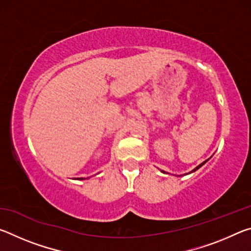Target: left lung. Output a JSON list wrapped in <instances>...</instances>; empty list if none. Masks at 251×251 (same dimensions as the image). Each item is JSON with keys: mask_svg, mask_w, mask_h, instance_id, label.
<instances>
[{"mask_svg": "<svg viewBox=\"0 0 251 251\" xmlns=\"http://www.w3.org/2000/svg\"><path fill=\"white\" fill-rule=\"evenodd\" d=\"M206 161H207V160H205V161H203V163H201V165H198V166H197V167H196V168H195V169H194V171H192V173H194V172H196V171H197V169H198V168H199V167H201V166H202V165H203V164H205V163H206ZM163 173H164V172H163Z\"/></svg>", "mask_w": 251, "mask_h": 251, "instance_id": "left-lung-1", "label": "left lung"}]
</instances>
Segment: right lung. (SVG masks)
<instances>
[{
	"label": "right lung",
	"mask_w": 251,
	"mask_h": 251,
	"mask_svg": "<svg viewBox=\"0 0 251 251\" xmlns=\"http://www.w3.org/2000/svg\"><path fill=\"white\" fill-rule=\"evenodd\" d=\"M77 179H85V178H77Z\"/></svg>",
	"instance_id": "add662e5"
}]
</instances>
